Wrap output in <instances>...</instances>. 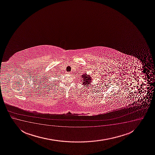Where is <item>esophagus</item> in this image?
Here are the masks:
<instances>
[{
    "instance_id": "1",
    "label": "esophagus",
    "mask_w": 155,
    "mask_h": 155,
    "mask_svg": "<svg viewBox=\"0 0 155 155\" xmlns=\"http://www.w3.org/2000/svg\"><path fill=\"white\" fill-rule=\"evenodd\" d=\"M68 74H71V72H68Z\"/></svg>"
}]
</instances>
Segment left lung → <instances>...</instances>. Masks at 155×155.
I'll list each match as a JSON object with an SVG mask.
<instances>
[{
  "label": "left lung",
  "mask_w": 155,
  "mask_h": 155,
  "mask_svg": "<svg viewBox=\"0 0 155 155\" xmlns=\"http://www.w3.org/2000/svg\"><path fill=\"white\" fill-rule=\"evenodd\" d=\"M81 77H82V78H83V81H82L83 85L86 86H88V84H90L91 79L90 76H87V74H86V75L83 74Z\"/></svg>",
  "instance_id": "1"
}]
</instances>
